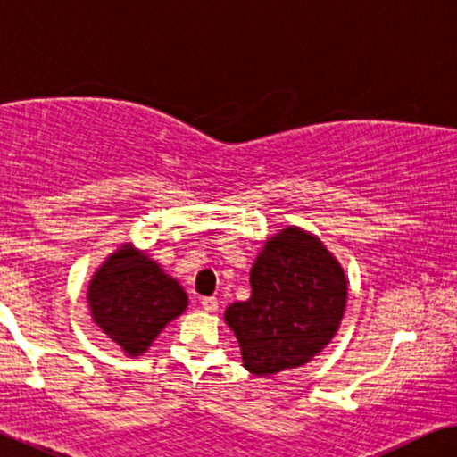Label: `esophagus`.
<instances>
[{
    "mask_svg": "<svg viewBox=\"0 0 457 457\" xmlns=\"http://www.w3.org/2000/svg\"><path fill=\"white\" fill-rule=\"evenodd\" d=\"M200 305H203V309H204L206 313H215L217 307H219V303H217L215 296H204V299L200 301Z\"/></svg>",
    "mask_w": 457,
    "mask_h": 457,
    "instance_id": "34e87169",
    "label": "esophagus"
}]
</instances>
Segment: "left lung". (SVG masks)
I'll list each match as a JSON object with an SVG mask.
<instances>
[{"instance_id":"left-lung-1","label":"left lung","mask_w":457,"mask_h":457,"mask_svg":"<svg viewBox=\"0 0 457 457\" xmlns=\"http://www.w3.org/2000/svg\"><path fill=\"white\" fill-rule=\"evenodd\" d=\"M251 299L232 303L223 320L240 345L242 366L271 376L301 368L337 337L349 279L318 236L286 225L265 240L251 267Z\"/></svg>"}]
</instances>
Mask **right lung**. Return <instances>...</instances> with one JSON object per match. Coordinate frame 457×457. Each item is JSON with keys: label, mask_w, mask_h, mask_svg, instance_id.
<instances>
[{"label": "right lung", "mask_w": 457, "mask_h": 457, "mask_svg": "<svg viewBox=\"0 0 457 457\" xmlns=\"http://www.w3.org/2000/svg\"><path fill=\"white\" fill-rule=\"evenodd\" d=\"M87 305L94 324L127 357H139L186 312L187 295L150 254L123 242L91 276Z\"/></svg>", "instance_id": "obj_1"}]
</instances>
